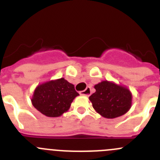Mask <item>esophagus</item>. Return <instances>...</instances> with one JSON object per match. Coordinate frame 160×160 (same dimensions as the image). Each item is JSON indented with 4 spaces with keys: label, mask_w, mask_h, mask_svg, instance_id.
I'll list each match as a JSON object with an SVG mask.
<instances>
[{
    "label": "esophagus",
    "mask_w": 160,
    "mask_h": 160,
    "mask_svg": "<svg viewBox=\"0 0 160 160\" xmlns=\"http://www.w3.org/2000/svg\"><path fill=\"white\" fill-rule=\"evenodd\" d=\"M90 94H91V89H90V87H87L86 90L80 91V94H82V95L89 96L90 95Z\"/></svg>",
    "instance_id": "esophagus-1"
}]
</instances>
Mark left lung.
Wrapping results in <instances>:
<instances>
[{
  "label": "left lung",
  "mask_w": 160,
  "mask_h": 160,
  "mask_svg": "<svg viewBox=\"0 0 160 160\" xmlns=\"http://www.w3.org/2000/svg\"><path fill=\"white\" fill-rule=\"evenodd\" d=\"M94 89L96 91L89 99L94 110L104 118L122 116L131 108L132 94L127 87L102 81L95 85Z\"/></svg>",
  "instance_id": "left-lung-1"
}]
</instances>
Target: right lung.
Instances as JSON below:
<instances>
[{
  "label": "right lung",
  "instance_id": "1",
  "mask_svg": "<svg viewBox=\"0 0 160 160\" xmlns=\"http://www.w3.org/2000/svg\"><path fill=\"white\" fill-rule=\"evenodd\" d=\"M78 95L79 94L74 86L62 78L38 85L31 101L32 106L44 115L59 117L70 109Z\"/></svg>",
  "mask_w": 160,
  "mask_h": 160
}]
</instances>
